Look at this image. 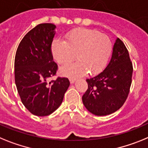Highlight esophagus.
Returning a JSON list of instances; mask_svg holds the SVG:
<instances>
[{"instance_id": "esophagus-1", "label": "esophagus", "mask_w": 148, "mask_h": 148, "mask_svg": "<svg viewBox=\"0 0 148 148\" xmlns=\"http://www.w3.org/2000/svg\"><path fill=\"white\" fill-rule=\"evenodd\" d=\"M69 80H70V83H74V82L76 81V78L71 77L70 79H69Z\"/></svg>"}]
</instances>
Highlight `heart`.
Segmentation results:
<instances>
[{
    "instance_id": "heart-1",
    "label": "heart",
    "mask_w": 148,
    "mask_h": 148,
    "mask_svg": "<svg viewBox=\"0 0 148 148\" xmlns=\"http://www.w3.org/2000/svg\"><path fill=\"white\" fill-rule=\"evenodd\" d=\"M113 50L111 38L106 34L90 29H75L66 36L65 40H55L52 53L58 63H68L75 57L77 60L61 67L65 76H79L86 73L97 74L104 69Z\"/></svg>"
}]
</instances>
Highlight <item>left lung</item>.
<instances>
[{
    "label": "left lung",
    "mask_w": 148,
    "mask_h": 148,
    "mask_svg": "<svg viewBox=\"0 0 148 148\" xmlns=\"http://www.w3.org/2000/svg\"><path fill=\"white\" fill-rule=\"evenodd\" d=\"M133 64L124 44L117 38L110 62L102 72L86 79L88 88L82 100L91 113L103 116L119 110L130 92Z\"/></svg>",
    "instance_id": "obj_1"
}]
</instances>
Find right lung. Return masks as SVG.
<instances>
[{"label":"right lung","mask_w":148,"mask_h":148,"mask_svg":"<svg viewBox=\"0 0 148 148\" xmlns=\"http://www.w3.org/2000/svg\"><path fill=\"white\" fill-rule=\"evenodd\" d=\"M55 29L50 23L37 25L24 36L15 54L18 92L24 106L37 116L49 115L57 110L70 86L66 77L47 82L58 69L51 52Z\"/></svg>","instance_id":"obj_1"}]
</instances>
